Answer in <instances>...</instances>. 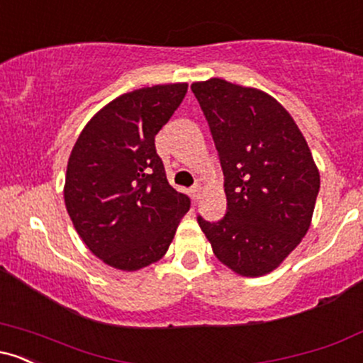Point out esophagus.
Here are the masks:
<instances>
[{"label":"esophagus","mask_w":363,"mask_h":363,"mask_svg":"<svg viewBox=\"0 0 363 363\" xmlns=\"http://www.w3.org/2000/svg\"><path fill=\"white\" fill-rule=\"evenodd\" d=\"M199 193H201V187H199L198 184H194L193 187H191V198H193V201H198Z\"/></svg>","instance_id":"obj_1"}]
</instances>
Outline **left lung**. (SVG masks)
Here are the masks:
<instances>
[{"label":"left lung","mask_w":363,"mask_h":363,"mask_svg":"<svg viewBox=\"0 0 363 363\" xmlns=\"http://www.w3.org/2000/svg\"><path fill=\"white\" fill-rule=\"evenodd\" d=\"M213 136L227 213L198 223L215 256L242 277L281 264L311 227L319 170L291 116L272 95L220 78L191 85Z\"/></svg>","instance_id":"left-lung-1"}]
</instances>
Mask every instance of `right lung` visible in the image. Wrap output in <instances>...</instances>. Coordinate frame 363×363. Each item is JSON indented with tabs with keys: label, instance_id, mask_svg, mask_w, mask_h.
<instances>
[{
	"label": "right lung",
	"instance_id": "1",
	"mask_svg": "<svg viewBox=\"0 0 363 363\" xmlns=\"http://www.w3.org/2000/svg\"><path fill=\"white\" fill-rule=\"evenodd\" d=\"M187 83L121 95L89 121L68 160L65 203L99 259L135 272L167 252L189 196L169 184L155 135L181 106Z\"/></svg>",
	"mask_w": 363,
	"mask_h": 363
}]
</instances>
